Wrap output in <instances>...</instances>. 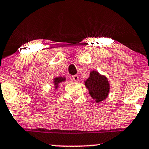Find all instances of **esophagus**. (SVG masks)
Here are the masks:
<instances>
[{
	"label": "esophagus",
	"mask_w": 149,
	"mask_h": 149,
	"mask_svg": "<svg viewBox=\"0 0 149 149\" xmlns=\"http://www.w3.org/2000/svg\"><path fill=\"white\" fill-rule=\"evenodd\" d=\"M72 79H73L75 82H77V81H78V80H79V78H78V75H74V76H72Z\"/></svg>",
	"instance_id": "esophagus-1"
}]
</instances>
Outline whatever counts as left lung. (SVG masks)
Wrapping results in <instances>:
<instances>
[{"label": "left lung", "instance_id": "1", "mask_svg": "<svg viewBox=\"0 0 149 149\" xmlns=\"http://www.w3.org/2000/svg\"><path fill=\"white\" fill-rule=\"evenodd\" d=\"M89 93L96 102H99L107 97L109 91V83L105 76H101L98 72L92 71L90 77L85 82Z\"/></svg>", "mask_w": 149, "mask_h": 149}]
</instances>
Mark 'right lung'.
I'll use <instances>...</instances> for the list:
<instances>
[{
    "instance_id": "obj_1",
    "label": "right lung",
    "mask_w": 149,
    "mask_h": 149,
    "mask_svg": "<svg viewBox=\"0 0 149 149\" xmlns=\"http://www.w3.org/2000/svg\"><path fill=\"white\" fill-rule=\"evenodd\" d=\"M64 81V78H56L54 79V83H55V85H58V83L60 82H61V81Z\"/></svg>"
}]
</instances>
